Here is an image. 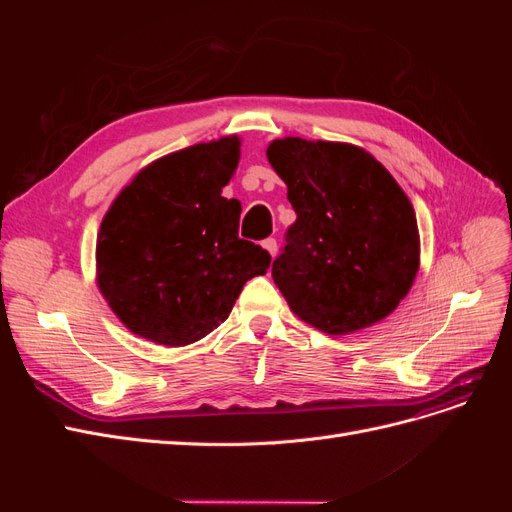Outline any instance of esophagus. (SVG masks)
Here are the masks:
<instances>
[{
    "label": "esophagus",
    "instance_id": "1",
    "mask_svg": "<svg viewBox=\"0 0 512 512\" xmlns=\"http://www.w3.org/2000/svg\"><path fill=\"white\" fill-rule=\"evenodd\" d=\"M262 247H265V250H267L271 256H275V254H277V241H275L273 237H269V239L262 241Z\"/></svg>",
    "mask_w": 512,
    "mask_h": 512
}]
</instances>
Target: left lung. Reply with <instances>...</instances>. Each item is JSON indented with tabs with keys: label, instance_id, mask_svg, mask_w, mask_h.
<instances>
[{
	"label": "left lung",
	"instance_id": "1",
	"mask_svg": "<svg viewBox=\"0 0 512 512\" xmlns=\"http://www.w3.org/2000/svg\"><path fill=\"white\" fill-rule=\"evenodd\" d=\"M297 220L273 260L294 314L329 335L389 316L418 271L412 203L365 149L282 138L267 149Z\"/></svg>",
	"mask_w": 512,
	"mask_h": 512
}]
</instances>
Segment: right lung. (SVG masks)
<instances>
[{"label":"right lung","mask_w":512,"mask_h":512,"mask_svg":"<svg viewBox=\"0 0 512 512\" xmlns=\"http://www.w3.org/2000/svg\"><path fill=\"white\" fill-rule=\"evenodd\" d=\"M237 164V136L185 147L143 168L104 215L98 286L132 333L198 342L267 273L269 252L239 239L241 203L222 196Z\"/></svg>","instance_id":"1"}]
</instances>
